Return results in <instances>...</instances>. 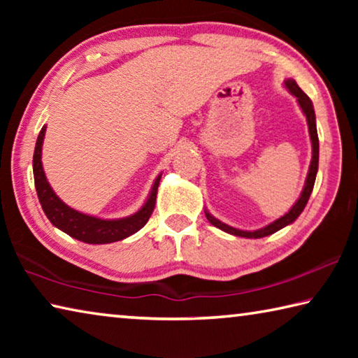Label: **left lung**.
I'll return each mask as SVG.
<instances>
[{
  "label": "left lung",
  "mask_w": 358,
  "mask_h": 358,
  "mask_svg": "<svg viewBox=\"0 0 358 358\" xmlns=\"http://www.w3.org/2000/svg\"><path fill=\"white\" fill-rule=\"evenodd\" d=\"M284 87L289 90V93L295 96L296 102H299V106L301 108V112L305 113L306 121H308V131H310V138H311V147H313V157H311V164H310V171H308V177L305 181V186H303V191L300 194L299 201L294 203V207L290 208L286 215L278 217L276 221L270 222L268 226H265L262 229H257V230H241V229H235L232 226H229L226 222H221L220 220H216L215 216H211L207 210H205V216H207V220L213 224L215 227L224 230V232H227L230 235H235V237H243V238H262L266 237V235H271L278 232V230L289 226V224H292L296 217L301 215V211L305 210L306 203H308V199H310L311 192H313V187H314V181H316V175H317V167H319V137H317V128H316V113H314V107H313V102L311 99L308 98V96L301 92L299 85H296L295 80L292 78H287L286 82H284Z\"/></svg>",
  "instance_id": "left-lung-1"
}]
</instances>
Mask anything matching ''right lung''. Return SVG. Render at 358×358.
<instances>
[{"mask_svg":"<svg viewBox=\"0 0 358 358\" xmlns=\"http://www.w3.org/2000/svg\"><path fill=\"white\" fill-rule=\"evenodd\" d=\"M47 126H42V129L38 136L33 155V173H34V185L36 192H38L39 202L42 205L45 216L48 217L53 226L63 230L69 237L80 240L83 243L90 245H106L120 241L129 235L136 234L141 230L147 221L150 220L151 213L155 210L157 186H159L161 173L157 175L153 186H151L150 196L143 207L136 211L134 215L120 217V220H101L92 215H85L71 208L59 199L52 186L48 185L44 167H42V143H44Z\"/></svg>","mask_w":358,"mask_h":358,"instance_id":"1","label":"right lung"}]
</instances>
